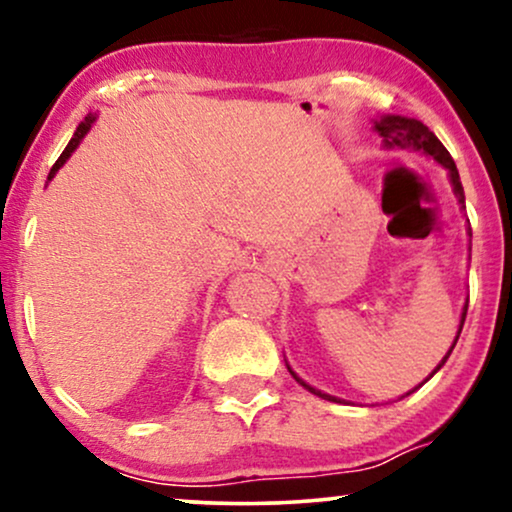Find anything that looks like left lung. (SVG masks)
<instances>
[{"label": "left lung", "mask_w": 512, "mask_h": 512, "mask_svg": "<svg viewBox=\"0 0 512 512\" xmlns=\"http://www.w3.org/2000/svg\"><path fill=\"white\" fill-rule=\"evenodd\" d=\"M375 130L380 132V135L384 137V144H387L389 149H394V146H398V149H415V151L426 153V156H431L433 160H438L440 165H445L447 170H450V179H452L454 193H457L461 207H464V200H466V198H464V186H461L457 165H454L450 151L445 149L443 142H440V139H438L436 135H433V132H431L429 128H426V125H424L422 121H415V118H405V116H380V118H377V121H375ZM466 310H468V305L464 307V314H461V326H464ZM461 326H459V333H461ZM459 333H457V340H459ZM457 340H454V345H457ZM454 345H452V349H454ZM452 349H450V352H452ZM450 352H447V356H450ZM447 356H445L443 361H440V366H443V363L447 361ZM440 366H438V368H440ZM438 368H436V370H438ZM289 370H291V368H289ZM436 370H433V373H436ZM433 373H431V375H433ZM291 375L296 377V380H298L300 384H303V387H305L307 391H312V394L326 398V401H338V398H335V396L321 394L319 389H314V387H310V384H305L296 373H293V370H291ZM431 375H429V377H431Z\"/></svg>", "instance_id": "obj_1"}]
</instances>
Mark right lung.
<instances>
[{"instance_id":"1","label":"right lung","mask_w":512,"mask_h":512,"mask_svg":"<svg viewBox=\"0 0 512 512\" xmlns=\"http://www.w3.org/2000/svg\"><path fill=\"white\" fill-rule=\"evenodd\" d=\"M93 121H95V116H93V114H90V116H86V121H83V123L79 125V128H76V132H74V137H72V139H69L67 149H65V151H62V156H60L58 160H55V165H53V170H51V174H48V179H53V174H55V172H58L62 165H65V160H67L69 156H72V151L76 149V146H79V142H81V139H83V137H86V132L90 130V123H93Z\"/></svg>"}]
</instances>
